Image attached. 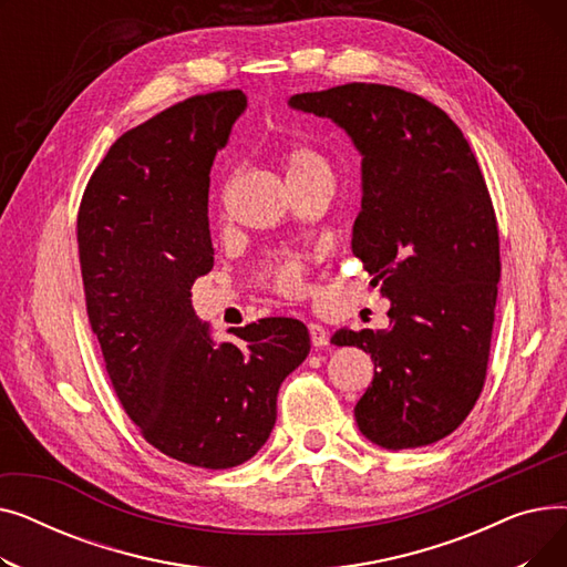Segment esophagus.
Returning <instances> with one entry per match:
<instances>
[{"label":"esophagus","instance_id":"1","mask_svg":"<svg viewBox=\"0 0 567 567\" xmlns=\"http://www.w3.org/2000/svg\"><path fill=\"white\" fill-rule=\"evenodd\" d=\"M308 331H310V340H312V344H315V347H326V344H329L331 336H329V331L323 329V326H319V323H310V326H308Z\"/></svg>","mask_w":567,"mask_h":567}]
</instances>
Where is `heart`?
<instances>
[{"mask_svg":"<svg viewBox=\"0 0 567 567\" xmlns=\"http://www.w3.org/2000/svg\"><path fill=\"white\" fill-rule=\"evenodd\" d=\"M282 169L287 176V184L291 182H306V178H329L333 182V169L317 148L306 146V144H293L282 152ZM268 278H271V285L285 293H291L296 289H301V264L287 259L278 261L276 266L268 268Z\"/></svg>","mask_w":567,"mask_h":567,"instance_id":"1","label":"heart"}]
</instances>
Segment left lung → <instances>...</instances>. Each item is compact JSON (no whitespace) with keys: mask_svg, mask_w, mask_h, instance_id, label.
Masks as SVG:
<instances>
[{"mask_svg":"<svg viewBox=\"0 0 567 567\" xmlns=\"http://www.w3.org/2000/svg\"><path fill=\"white\" fill-rule=\"evenodd\" d=\"M289 107L331 118L363 156L351 250L391 326L333 336L374 361L355 423L385 451L436 443L473 409L489 361L501 255L478 161L449 114L398 86L351 82Z\"/></svg>","mask_w":567,"mask_h":567,"instance_id":"1","label":"left lung"}]
</instances>
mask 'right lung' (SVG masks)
Listing matches in <instances>:
<instances>
[{"instance_id": "add662e5", "label": "right lung", "mask_w": 567, "mask_h": 567, "mask_svg": "<svg viewBox=\"0 0 567 567\" xmlns=\"http://www.w3.org/2000/svg\"><path fill=\"white\" fill-rule=\"evenodd\" d=\"M246 94L176 103L118 137L84 188L86 315L114 393L142 436L202 468L248 462L276 425L280 383L310 351L299 319L266 317L216 344L190 287L214 268L208 184Z\"/></svg>"}]
</instances>
